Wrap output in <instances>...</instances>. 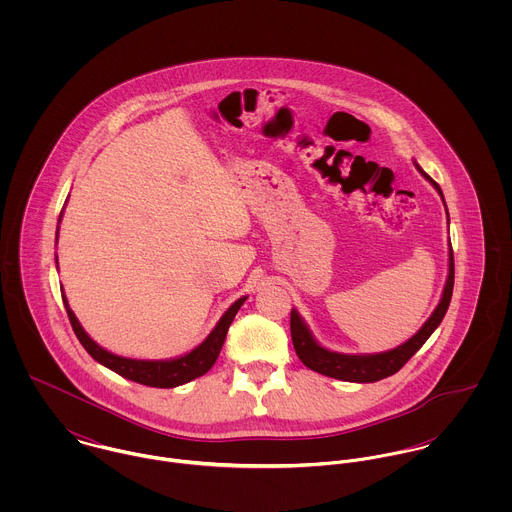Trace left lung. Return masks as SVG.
<instances>
[{
  "label": "left lung",
  "instance_id": "1",
  "mask_svg": "<svg viewBox=\"0 0 512 512\" xmlns=\"http://www.w3.org/2000/svg\"><path fill=\"white\" fill-rule=\"evenodd\" d=\"M422 175L438 189V193L441 195L438 183L428 173L422 171ZM453 278H455L453 250H449V276H447L445 290H443V295H441V301H439L436 311L424 323V327L410 341L400 345L398 349H392V351H386V353H378V355H341V353L327 351V349H323V347H319L315 343V339L307 331L305 323L299 319V315L295 311H292L290 329H292L293 349H295V353H297V357H299V361L303 365L311 368V370H315V372H319V374L331 376V378H339V380H347V382H376V380H382L386 376H392L394 372H398L402 366L406 365L420 351V347L438 329V325L441 323L447 307H449V301H451Z\"/></svg>",
  "mask_w": 512,
  "mask_h": 512
}]
</instances>
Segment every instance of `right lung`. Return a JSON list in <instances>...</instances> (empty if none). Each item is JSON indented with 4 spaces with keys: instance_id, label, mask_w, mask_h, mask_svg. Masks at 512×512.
Segmentation results:
<instances>
[{
    "instance_id": "right-lung-1",
    "label": "right lung",
    "mask_w": 512,
    "mask_h": 512,
    "mask_svg": "<svg viewBox=\"0 0 512 512\" xmlns=\"http://www.w3.org/2000/svg\"><path fill=\"white\" fill-rule=\"evenodd\" d=\"M63 301H65V307H67L69 321L73 325L74 335L78 337V341L82 343V347L86 349V353L94 361H98L100 365L108 366L110 370L118 372L120 376H124L128 380H134V382H140V384H146V386H155V388H173V386H179V384H185L189 380H195V378L203 376L205 372L211 370V366L217 363L220 349H222L224 339H226V331H228L234 315L238 313L240 305L246 301V297H240L238 301H234L228 307V311L220 317L213 333L195 351H191L185 357L173 359V361H134V359H124V357H118V355H112V353L104 351L102 347H98L84 333V329L80 327L78 319L74 317L65 295H63Z\"/></svg>"
}]
</instances>
